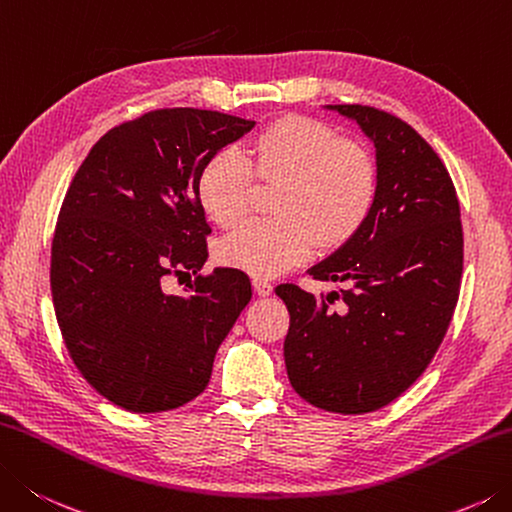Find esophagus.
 I'll return each instance as SVG.
<instances>
[{
  "label": "esophagus",
  "instance_id": "1",
  "mask_svg": "<svg viewBox=\"0 0 512 512\" xmlns=\"http://www.w3.org/2000/svg\"><path fill=\"white\" fill-rule=\"evenodd\" d=\"M252 285H254V292H256L258 296H269V294L274 292V285L269 283L267 278H254Z\"/></svg>",
  "mask_w": 512,
  "mask_h": 512
}]
</instances>
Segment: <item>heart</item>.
I'll use <instances>...</instances> for the list:
<instances>
[{"mask_svg": "<svg viewBox=\"0 0 512 512\" xmlns=\"http://www.w3.org/2000/svg\"><path fill=\"white\" fill-rule=\"evenodd\" d=\"M258 185H278L276 218L254 220L220 240L218 260L256 278H272L314 252L345 247L361 234L379 198V165L363 142L343 138L310 115L274 118L243 156L220 149L196 178V198L211 223L229 229L245 218Z\"/></svg>", "mask_w": 512, "mask_h": 512, "instance_id": "obj_1", "label": "heart"}]
</instances>
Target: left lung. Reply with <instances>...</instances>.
Instances as JSON below:
<instances>
[{"instance_id":"8db88e82","label":"left lung","mask_w":512,"mask_h":512,"mask_svg":"<svg viewBox=\"0 0 512 512\" xmlns=\"http://www.w3.org/2000/svg\"><path fill=\"white\" fill-rule=\"evenodd\" d=\"M376 147L379 198L361 234L310 269L345 289L314 296L278 285L289 312L285 368L312 406L374 412L428 368L455 314L464 229L455 185L408 122L365 104H334Z\"/></svg>"}]
</instances>
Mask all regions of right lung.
I'll return each mask as SVG.
<instances>
[{"mask_svg":"<svg viewBox=\"0 0 512 512\" xmlns=\"http://www.w3.org/2000/svg\"><path fill=\"white\" fill-rule=\"evenodd\" d=\"M254 120L156 109L93 144L57 216L51 292L75 368L129 412H165L207 388L220 343L252 298L240 269L200 274L211 227L196 198L209 156ZM194 273L182 297L167 275Z\"/></svg>","mask_w":512,"mask_h":512,"instance_id":"1","label":"right lung"}]
</instances>
